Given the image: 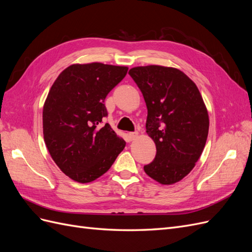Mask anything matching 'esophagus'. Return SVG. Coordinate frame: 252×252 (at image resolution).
Listing matches in <instances>:
<instances>
[{"label":"esophagus","mask_w":252,"mask_h":252,"mask_svg":"<svg viewBox=\"0 0 252 252\" xmlns=\"http://www.w3.org/2000/svg\"><path fill=\"white\" fill-rule=\"evenodd\" d=\"M139 136V132L138 131H133V132H129V138L130 140H135Z\"/></svg>","instance_id":"1"}]
</instances>
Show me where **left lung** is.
<instances>
[{
  "mask_svg": "<svg viewBox=\"0 0 252 252\" xmlns=\"http://www.w3.org/2000/svg\"><path fill=\"white\" fill-rule=\"evenodd\" d=\"M129 74L143 94L146 132L157 147L155 159L144 170L163 185L174 184L192 170L207 140L209 118L202 95L177 68L141 66Z\"/></svg>",
  "mask_w": 252,
  "mask_h": 252,
  "instance_id": "obj_1",
  "label": "left lung"
}]
</instances>
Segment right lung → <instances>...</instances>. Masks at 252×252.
I'll list each match as a JSON object with an SVG mask.
<instances>
[{
	"mask_svg": "<svg viewBox=\"0 0 252 252\" xmlns=\"http://www.w3.org/2000/svg\"><path fill=\"white\" fill-rule=\"evenodd\" d=\"M128 68L73 64L59 74L43 108L44 141L55 163L70 179L89 183L107 171L126 142L108 123L105 98Z\"/></svg>",
	"mask_w": 252,
	"mask_h": 252,
	"instance_id": "add662e5",
	"label": "right lung"
}]
</instances>
